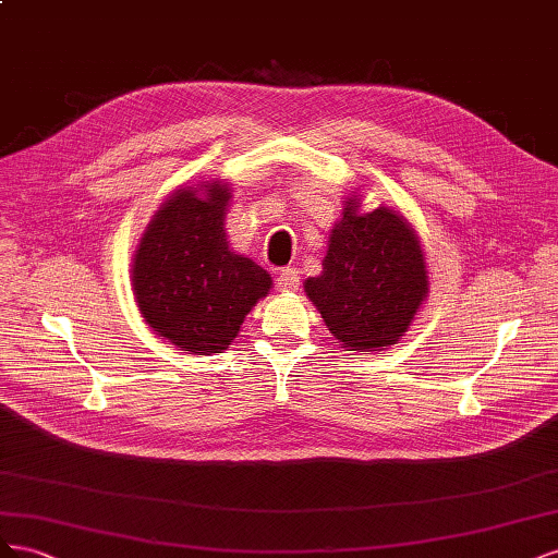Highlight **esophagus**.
I'll use <instances>...</instances> for the list:
<instances>
[{
	"instance_id": "obj_1",
	"label": "esophagus",
	"mask_w": 558,
	"mask_h": 558,
	"mask_svg": "<svg viewBox=\"0 0 558 558\" xmlns=\"http://www.w3.org/2000/svg\"><path fill=\"white\" fill-rule=\"evenodd\" d=\"M278 288L282 292H296L299 290V274L296 268H282L278 274Z\"/></svg>"
}]
</instances>
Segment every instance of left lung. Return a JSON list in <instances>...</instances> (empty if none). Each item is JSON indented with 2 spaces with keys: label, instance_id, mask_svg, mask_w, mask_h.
<instances>
[{
  "label": "left lung",
  "instance_id": "left-lung-1",
  "mask_svg": "<svg viewBox=\"0 0 558 558\" xmlns=\"http://www.w3.org/2000/svg\"><path fill=\"white\" fill-rule=\"evenodd\" d=\"M304 292L341 348L367 355L395 345L429 292L416 229L384 203L362 213L353 191L329 231L323 274L306 278Z\"/></svg>",
  "mask_w": 558,
  "mask_h": 558
}]
</instances>
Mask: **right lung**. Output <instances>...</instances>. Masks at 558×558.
<instances>
[{
    "label": "right lung",
    "instance_id": "obj_1",
    "mask_svg": "<svg viewBox=\"0 0 558 558\" xmlns=\"http://www.w3.org/2000/svg\"><path fill=\"white\" fill-rule=\"evenodd\" d=\"M231 186L198 180L174 189L137 241L131 280L149 329L189 355L227 350L245 315L268 296V270L227 241Z\"/></svg>",
    "mask_w": 558,
    "mask_h": 558
}]
</instances>
